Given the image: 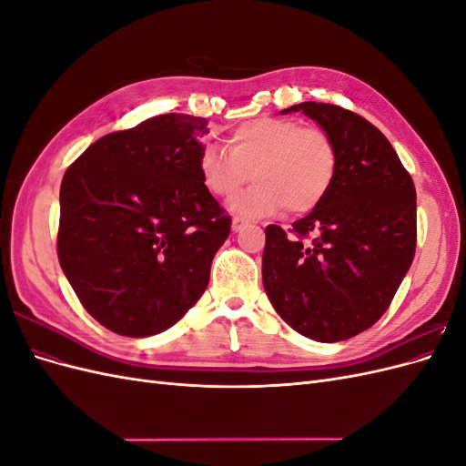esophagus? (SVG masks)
Listing matches in <instances>:
<instances>
[{
	"label": "esophagus",
	"mask_w": 466,
	"mask_h": 466,
	"mask_svg": "<svg viewBox=\"0 0 466 466\" xmlns=\"http://www.w3.org/2000/svg\"><path fill=\"white\" fill-rule=\"evenodd\" d=\"M247 223H248V221H247V219H243V218H233L231 228H233V231L237 233V231H241Z\"/></svg>",
	"instance_id": "esophagus-1"
}]
</instances>
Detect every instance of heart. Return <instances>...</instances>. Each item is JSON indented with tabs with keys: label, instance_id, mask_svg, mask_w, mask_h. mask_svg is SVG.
Here are the masks:
<instances>
[{
	"label": "heart",
	"instance_id": "heart-1",
	"mask_svg": "<svg viewBox=\"0 0 466 466\" xmlns=\"http://www.w3.org/2000/svg\"><path fill=\"white\" fill-rule=\"evenodd\" d=\"M229 151L208 146L200 155L204 187L229 198L250 180L248 190L229 202L233 214L264 218L284 209L299 216L315 209L332 187L338 153L320 128H301L286 118H257L231 132Z\"/></svg>",
	"mask_w": 466,
	"mask_h": 466
}]
</instances>
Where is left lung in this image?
<instances>
[{
    "label": "left lung",
    "mask_w": 466,
    "mask_h": 466,
    "mask_svg": "<svg viewBox=\"0 0 466 466\" xmlns=\"http://www.w3.org/2000/svg\"><path fill=\"white\" fill-rule=\"evenodd\" d=\"M336 146L332 187L291 235L266 228L262 281L293 330L340 342L383 317L416 252V188L389 139L356 112L293 105Z\"/></svg>",
    "instance_id": "1"
}]
</instances>
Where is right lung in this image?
Instances as JSON below:
<instances>
[{
	"instance_id": "1",
	"label": "right lung",
	"mask_w": 466,
	"mask_h": 466,
	"mask_svg": "<svg viewBox=\"0 0 466 466\" xmlns=\"http://www.w3.org/2000/svg\"><path fill=\"white\" fill-rule=\"evenodd\" d=\"M206 124L171 112L106 134L62 178L60 266L86 311L120 336L185 317L229 237L200 175Z\"/></svg>"
}]
</instances>
